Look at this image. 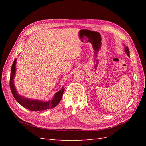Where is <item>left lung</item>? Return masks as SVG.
I'll return each instance as SVG.
<instances>
[{
    "label": "left lung",
    "mask_w": 146,
    "mask_h": 146,
    "mask_svg": "<svg viewBox=\"0 0 146 146\" xmlns=\"http://www.w3.org/2000/svg\"><path fill=\"white\" fill-rule=\"evenodd\" d=\"M125 52H126V54H127V55L130 57V52H129V48H128L127 46L125 47Z\"/></svg>",
    "instance_id": "left-lung-1"
}]
</instances>
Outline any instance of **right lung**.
Segmentation results:
<instances>
[{"mask_svg":"<svg viewBox=\"0 0 146 146\" xmlns=\"http://www.w3.org/2000/svg\"><path fill=\"white\" fill-rule=\"evenodd\" d=\"M16 58L14 60V62H13L11 66L10 79V86L12 94L17 102H18L21 105L23 106V107L32 111H43V110H46L49 108H53L54 107H56L61 100V98H62L63 92L64 91V86L62 87L60 91L56 92L54 95V98L51 100H48L47 102L42 100L29 99L24 98L23 96H21L17 93L14 85V78L16 74Z\"/></svg>","mask_w":146,"mask_h":146,"instance_id":"right-lung-1","label":"right lung"}]
</instances>
